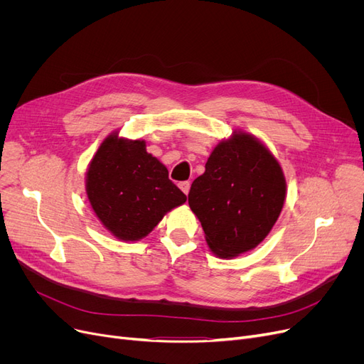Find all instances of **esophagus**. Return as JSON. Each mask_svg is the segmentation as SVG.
<instances>
[{"label": "esophagus", "mask_w": 364, "mask_h": 364, "mask_svg": "<svg viewBox=\"0 0 364 364\" xmlns=\"http://www.w3.org/2000/svg\"><path fill=\"white\" fill-rule=\"evenodd\" d=\"M178 187L181 188V192H183V193H186V195H187V193H188V190H190V183H188V181H181V183L178 184Z\"/></svg>", "instance_id": "34e87169"}]
</instances>
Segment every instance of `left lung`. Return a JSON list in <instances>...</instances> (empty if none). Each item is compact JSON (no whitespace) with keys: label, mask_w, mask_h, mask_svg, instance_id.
<instances>
[{"label":"left lung","mask_w":364,"mask_h":364,"mask_svg":"<svg viewBox=\"0 0 364 364\" xmlns=\"http://www.w3.org/2000/svg\"><path fill=\"white\" fill-rule=\"evenodd\" d=\"M286 198V180L273 153L258 139L235 131L215 146L188 193L206 243L217 257L254 250L272 232Z\"/></svg>","instance_id":"obj_1"}]
</instances>
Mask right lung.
Wrapping results in <instances>:
<instances>
[{
    "instance_id": "right-lung-1",
    "label": "right lung",
    "mask_w": 364,
    "mask_h": 364,
    "mask_svg": "<svg viewBox=\"0 0 364 364\" xmlns=\"http://www.w3.org/2000/svg\"><path fill=\"white\" fill-rule=\"evenodd\" d=\"M85 190L94 214L119 240L146 237L187 196L168 178V169L146 151L144 140L112 132L91 159Z\"/></svg>"
}]
</instances>
